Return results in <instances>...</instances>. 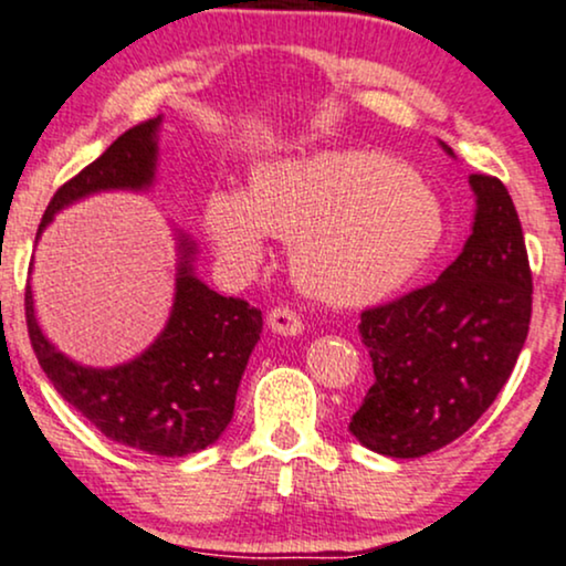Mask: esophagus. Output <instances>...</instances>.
I'll return each mask as SVG.
<instances>
[{
	"instance_id": "obj_1",
	"label": "esophagus",
	"mask_w": 566,
	"mask_h": 566,
	"mask_svg": "<svg viewBox=\"0 0 566 566\" xmlns=\"http://www.w3.org/2000/svg\"><path fill=\"white\" fill-rule=\"evenodd\" d=\"M268 328L277 336H298L304 331V323L298 321V315L289 307H275L268 315Z\"/></svg>"
}]
</instances>
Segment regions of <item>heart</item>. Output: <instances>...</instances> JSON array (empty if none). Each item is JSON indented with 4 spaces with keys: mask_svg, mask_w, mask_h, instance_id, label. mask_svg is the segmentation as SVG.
<instances>
[{
    "mask_svg": "<svg viewBox=\"0 0 566 566\" xmlns=\"http://www.w3.org/2000/svg\"><path fill=\"white\" fill-rule=\"evenodd\" d=\"M206 232L232 268L254 270L264 235L291 241V275L331 307H368L410 283L442 241V206L395 158L321 150L256 166L249 192L217 190Z\"/></svg>",
    "mask_w": 566,
    "mask_h": 566,
    "instance_id": "heart-1",
    "label": "heart"
}]
</instances>
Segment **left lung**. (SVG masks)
I'll return each instance as SVG.
<instances>
[{
	"label": "left lung",
	"mask_w": 566,
	"mask_h": 566,
	"mask_svg": "<svg viewBox=\"0 0 566 566\" xmlns=\"http://www.w3.org/2000/svg\"><path fill=\"white\" fill-rule=\"evenodd\" d=\"M469 185L474 222L455 262L360 315L376 381L349 431L374 453L421 458L458 440L493 405L527 338L533 275L520 214L501 179L471 175Z\"/></svg>",
	"instance_id": "left-lung-1"
}]
</instances>
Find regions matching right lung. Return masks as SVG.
<instances>
[{"label":"right lung","instance_id":"right-lung-1","mask_svg":"<svg viewBox=\"0 0 566 566\" xmlns=\"http://www.w3.org/2000/svg\"><path fill=\"white\" fill-rule=\"evenodd\" d=\"M164 116L132 126L97 161L65 182L46 206L36 241L63 209L97 192H148L156 185L158 132ZM175 298L161 334L137 357L111 368L63 355L33 310L25 285L31 347L52 387L92 427L150 455H190L214 444L232 421L245 365L262 334V312L211 291L196 272L198 243L175 228Z\"/></svg>","mask_w":566,"mask_h":566}]
</instances>
